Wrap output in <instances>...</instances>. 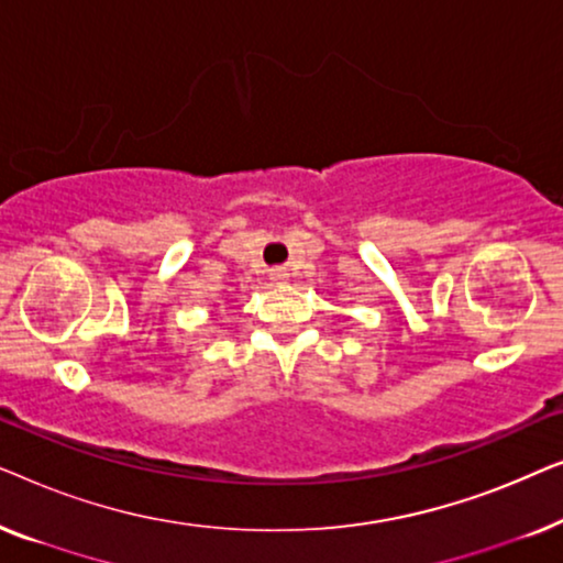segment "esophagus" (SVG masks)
<instances>
[{
  "mask_svg": "<svg viewBox=\"0 0 563 563\" xmlns=\"http://www.w3.org/2000/svg\"><path fill=\"white\" fill-rule=\"evenodd\" d=\"M284 276H287V274H284L282 268H274V272H272V279H274V282H282Z\"/></svg>",
  "mask_w": 563,
  "mask_h": 563,
  "instance_id": "34e87169",
  "label": "esophagus"
}]
</instances>
